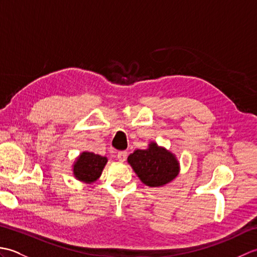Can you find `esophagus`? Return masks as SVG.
Returning a JSON list of instances; mask_svg holds the SVG:
<instances>
[{
  "label": "esophagus",
  "mask_w": 257,
  "mask_h": 257,
  "mask_svg": "<svg viewBox=\"0 0 257 257\" xmlns=\"http://www.w3.org/2000/svg\"><path fill=\"white\" fill-rule=\"evenodd\" d=\"M127 157H128L127 151H119L117 154V158L120 162H124L125 159H127Z\"/></svg>",
  "instance_id": "34e87169"
}]
</instances>
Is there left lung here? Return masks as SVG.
I'll list each match as a JSON object with an SVG mask.
<instances>
[{
    "instance_id": "left-lung-1",
    "label": "left lung",
    "mask_w": 257,
    "mask_h": 257,
    "mask_svg": "<svg viewBox=\"0 0 257 257\" xmlns=\"http://www.w3.org/2000/svg\"><path fill=\"white\" fill-rule=\"evenodd\" d=\"M128 163L141 182L151 188H159L171 182L180 171L176 156L156 143H150L145 150L134 151L128 157Z\"/></svg>"
}]
</instances>
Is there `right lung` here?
Wrapping results in <instances>:
<instances>
[{
    "label": "right lung",
    "mask_w": 257,
    "mask_h": 257,
    "mask_svg": "<svg viewBox=\"0 0 257 257\" xmlns=\"http://www.w3.org/2000/svg\"><path fill=\"white\" fill-rule=\"evenodd\" d=\"M108 159L94 152L84 151L73 166L74 177L85 183H92L99 179Z\"/></svg>",
    "instance_id": "1"
}]
</instances>
